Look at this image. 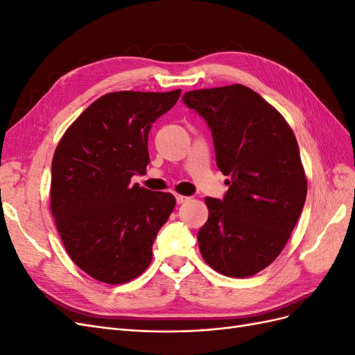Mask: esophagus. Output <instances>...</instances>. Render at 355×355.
Wrapping results in <instances>:
<instances>
[{
  "label": "esophagus",
  "mask_w": 355,
  "mask_h": 355,
  "mask_svg": "<svg viewBox=\"0 0 355 355\" xmlns=\"http://www.w3.org/2000/svg\"><path fill=\"white\" fill-rule=\"evenodd\" d=\"M188 200H189V197H185V196L176 194V202H178V204H182V202H185V201H188Z\"/></svg>",
  "instance_id": "1"
}]
</instances>
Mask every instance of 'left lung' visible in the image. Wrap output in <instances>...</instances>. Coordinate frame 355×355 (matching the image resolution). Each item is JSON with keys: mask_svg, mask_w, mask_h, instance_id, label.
<instances>
[{"mask_svg": "<svg viewBox=\"0 0 355 355\" xmlns=\"http://www.w3.org/2000/svg\"><path fill=\"white\" fill-rule=\"evenodd\" d=\"M182 101L206 120L216 164L230 178L223 200L206 197L209 219L197 234L202 259L227 277L254 275L282 253L305 204L293 130L241 84L188 92Z\"/></svg>", "mask_w": 355, "mask_h": 355, "instance_id": "obj_1", "label": "left lung"}]
</instances>
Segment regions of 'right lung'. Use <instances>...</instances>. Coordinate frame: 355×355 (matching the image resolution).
<instances>
[{
	"label": "right lung",
	"mask_w": 355,
	"mask_h": 355,
	"mask_svg": "<svg viewBox=\"0 0 355 355\" xmlns=\"http://www.w3.org/2000/svg\"><path fill=\"white\" fill-rule=\"evenodd\" d=\"M180 92L105 94L69 125L56 148L51 214L71 259L94 280L123 284L153 261L154 240L176 200L130 180L146 171L149 130Z\"/></svg>",
	"instance_id": "obj_1"
}]
</instances>
